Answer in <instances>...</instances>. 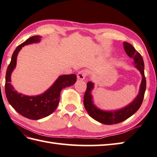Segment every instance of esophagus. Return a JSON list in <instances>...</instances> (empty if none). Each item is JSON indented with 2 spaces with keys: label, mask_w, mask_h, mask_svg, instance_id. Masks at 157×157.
Returning a JSON list of instances; mask_svg holds the SVG:
<instances>
[{
  "label": "esophagus",
  "mask_w": 157,
  "mask_h": 157,
  "mask_svg": "<svg viewBox=\"0 0 157 157\" xmlns=\"http://www.w3.org/2000/svg\"><path fill=\"white\" fill-rule=\"evenodd\" d=\"M87 74L88 72L86 70H82L78 73V75H77V78H78V79H79V80H84L86 77Z\"/></svg>",
  "instance_id": "obj_1"
}]
</instances>
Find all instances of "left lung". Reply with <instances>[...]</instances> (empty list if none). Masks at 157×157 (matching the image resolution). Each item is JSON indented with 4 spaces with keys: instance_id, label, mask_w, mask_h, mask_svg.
I'll return each instance as SVG.
<instances>
[{
    "instance_id": "obj_1",
    "label": "left lung",
    "mask_w": 157,
    "mask_h": 157,
    "mask_svg": "<svg viewBox=\"0 0 157 157\" xmlns=\"http://www.w3.org/2000/svg\"><path fill=\"white\" fill-rule=\"evenodd\" d=\"M124 49L128 56L133 58L136 67L142 75L140 92L137 97L128 105L116 111H103L93 104L91 90L94 88V84L91 82L87 83L86 90L84 97V105L88 114L95 121L105 124L120 123L136 113L142 105L146 88V81L144 75V63L143 58L133 46L127 42H124Z\"/></svg>"
}]
</instances>
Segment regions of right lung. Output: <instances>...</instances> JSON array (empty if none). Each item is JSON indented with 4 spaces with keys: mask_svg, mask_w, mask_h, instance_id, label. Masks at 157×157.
<instances>
[{
    "mask_svg": "<svg viewBox=\"0 0 157 157\" xmlns=\"http://www.w3.org/2000/svg\"><path fill=\"white\" fill-rule=\"evenodd\" d=\"M40 40V36H33L17 46L12 55L5 78V94L9 104L20 114L31 120L45 118L53 113L59 103L62 89L71 86L77 81V76L75 74L60 75L48 90L44 93L36 96H26L15 90L10 83L11 75L16 66L18 52L23 46L38 43Z\"/></svg>",
    "mask_w": 157,
    "mask_h": 157,
    "instance_id": "add662e5",
    "label": "right lung"
}]
</instances>
